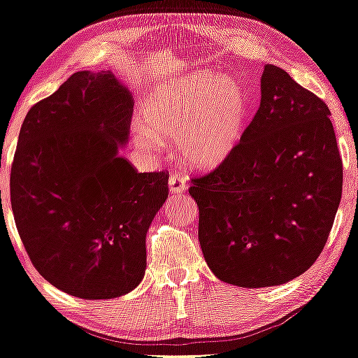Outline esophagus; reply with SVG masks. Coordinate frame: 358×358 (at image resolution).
<instances>
[{
    "label": "esophagus",
    "instance_id": "34e87169",
    "mask_svg": "<svg viewBox=\"0 0 358 358\" xmlns=\"http://www.w3.org/2000/svg\"><path fill=\"white\" fill-rule=\"evenodd\" d=\"M169 186H170V191H172L173 194H180V193H183V191L188 189V181H186V177H183V175L173 173V175H170V178H169Z\"/></svg>",
    "mask_w": 358,
    "mask_h": 358
}]
</instances>
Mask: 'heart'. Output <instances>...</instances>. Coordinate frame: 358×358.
Segmentation results:
<instances>
[{"instance_id": "obj_1", "label": "heart", "mask_w": 358, "mask_h": 358, "mask_svg": "<svg viewBox=\"0 0 358 358\" xmlns=\"http://www.w3.org/2000/svg\"><path fill=\"white\" fill-rule=\"evenodd\" d=\"M248 110L246 93L236 80L196 71L145 96L133 141L141 151L157 152L164 140H177L191 165L215 169L241 140Z\"/></svg>"}]
</instances>
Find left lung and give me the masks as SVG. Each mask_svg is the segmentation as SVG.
I'll list each match as a JSON object with an SVG mask.
<instances>
[{
    "label": "left lung",
    "instance_id": "obj_1",
    "mask_svg": "<svg viewBox=\"0 0 358 358\" xmlns=\"http://www.w3.org/2000/svg\"><path fill=\"white\" fill-rule=\"evenodd\" d=\"M260 93L234 151L189 188L207 265L241 287L285 285L310 268L343 194L328 106L271 64Z\"/></svg>",
    "mask_w": 358,
    "mask_h": 358
}]
</instances>
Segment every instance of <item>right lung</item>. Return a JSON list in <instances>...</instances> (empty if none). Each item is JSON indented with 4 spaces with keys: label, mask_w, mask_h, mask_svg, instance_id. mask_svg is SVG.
I'll list each match as a JSON object with an SVG mask.
<instances>
[{
    "label": "right lung",
    "mask_w": 358,
    "mask_h": 358,
    "mask_svg": "<svg viewBox=\"0 0 358 358\" xmlns=\"http://www.w3.org/2000/svg\"><path fill=\"white\" fill-rule=\"evenodd\" d=\"M131 93L109 71H82L36 103L19 133L10 206L27 254L52 286L114 299L140 285L146 233L169 196L165 172L138 173Z\"/></svg>",
    "instance_id": "add662e5"
}]
</instances>
